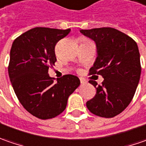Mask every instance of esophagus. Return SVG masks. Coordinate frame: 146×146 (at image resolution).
I'll return each instance as SVG.
<instances>
[{"label":"esophagus","mask_w":146,"mask_h":146,"mask_svg":"<svg viewBox=\"0 0 146 146\" xmlns=\"http://www.w3.org/2000/svg\"><path fill=\"white\" fill-rule=\"evenodd\" d=\"M80 82H81V83H82V84H86V83H87V82H86V80H85V79L82 78H80Z\"/></svg>","instance_id":"1"}]
</instances>
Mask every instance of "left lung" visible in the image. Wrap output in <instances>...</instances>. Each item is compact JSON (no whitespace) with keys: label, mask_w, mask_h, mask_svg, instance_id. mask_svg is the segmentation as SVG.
Returning a JSON list of instances; mask_svg holds the SVG:
<instances>
[{"label":"left lung","mask_w":146,"mask_h":146,"mask_svg":"<svg viewBox=\"0 0 146 146\" xmlns=\"http://www.w3.org/2000/svg\"><path fill=\"white\" fill-rule=\"evenodd\" d=\"M93 39L97 47V58L90 68V75H101L102 85L90 80L96 94L86 103L91 113L112 118L121 113L131 103L141 73L140 53L131 37L111 27L81 30Z\"/></svg>","instance_id":"left-lung-1"}]
</instances>
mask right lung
I'll return each instance as SVG.
<instances>
[{
	"mask_svg": "<svg viewBox=\"0 0 146 146\" xmlns=\"http://www.w3.org/2000/svg\"><path fill=\"white\" fill-rule=\"evenodd\" d=\"M70 29L35 27L13 41L9 64V76L19 102L28 112L41 119L62 113L69 95L80 86L77 76L67 74L51 78L48 68L56 61L55 46Z\"/></svg>",
	"mask_w": 146,
	"mask_h": 146,
	"instance_id": "1",
	"label": "right lung"
}]
</instances>
